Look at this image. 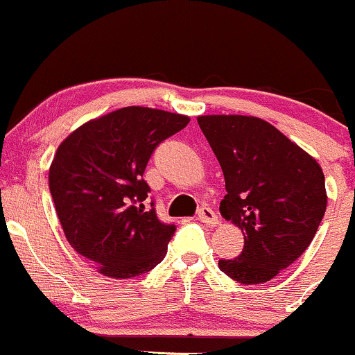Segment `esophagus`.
<instances>
[{"instance_id":"1","label":"esophagus","mask_w":355,"mask_h":355,"mask_svg":"<svg viewBox=\"0 0 355 355\" xmlns=\"http://www.w3.org/2000/svg\"><path fill=\"white\" fill-rule=\"evenodd\" d=\"M198 220L201 223H206V225H209V226H216L218 223H220L216 213H214L211 208H208V206H202V208L198 211Z\"/></svg>"}]
</instances>
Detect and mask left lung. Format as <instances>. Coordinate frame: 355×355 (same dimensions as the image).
<instances>
[{"mask_svg": "<svg viewBox=\"0 0 355 355\" xmlns=\"http://www.w3.org/2000/svg\"><path fill=\"white\" fill-rule=\"evenodd\" d=\"M225 174L220 211L241 230V254L220 270L243 285L265 284L309 248L327 208L318 162L277 127L253 115H199Z\"/></svg>", "mask_w": 355, "mask_h": 355, "instance_id": "1", "label": "left lung"}]
</instances>
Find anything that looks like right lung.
Instances as JSON below:
<instances>
[{
  "label": "right lung",
  "mask_w": 355,
  "mask_h": 355,
  "mask_svg": "<svg viewBox=\"0 0 355 355\" xmlns=\"http://www.w3.org/2000/svg\"><path fill=\"white\" fill-rule=\"evenodd\" d=\"M188 115L124 107L85 122L58 146L50 193L67 240L105 277H139L166 257L176 226L144 205L150 154L188 125ZM153 206V202H150Z\"/></svg>",
  "instance_id": "1"
}]
</instances>
